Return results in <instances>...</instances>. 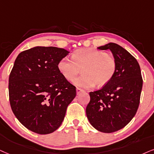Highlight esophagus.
I'll return each instance as SVG.
<instances>
[{
	"instance_id": "34e87169",
	"label": "esophagus",
	"mask_w": 154,
	"mask_h": 154,
	"mask_svg": "<svg viewBox=\"0 0 154 154\" xmlns=\"http://www.w3.org/2000/svg\"><path fill=\"white\" fill-rule=\"evenodd\" d=\"M83 89H81V88H76V93H77V94H79L81 92H83Z\"/></svg>"
}]
</instances>
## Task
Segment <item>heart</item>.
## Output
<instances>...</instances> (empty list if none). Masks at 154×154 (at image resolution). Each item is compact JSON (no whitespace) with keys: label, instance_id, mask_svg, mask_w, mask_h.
Returning <instances> with one entry per match:
<instances>
[{"label":"heart","instance_id":"b5f03b06","mask_svg":"<svg viewBox=\"0 0 154 154\" xmlns=\"http://www.w3.org/2000/svg\"><path fill=\"white\" fill-rule=\"evenodd\" d=\"M58 68L68 81H72L82 69L83 74L74 80V84L83 88H92L97 85L104 86L112 80L117 70L113 56L96 48L79 49L71 59L64 57L59 60Z\"/></svg>","mask_w":154,"mask_h":154}]
</instances>
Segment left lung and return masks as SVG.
<instances>
[{
    "mask_svg": "<svg viewBox=\"0 0 154 154\" xmlns=\"http://www.w3.org/2000/svg\"><path fill=\"white\" fill-rule=\"evenodd\" d=\"M98 48L111 51L116 60L117 70L109 83L89 93L86 116L96 129L113 133L126 126L136 115L143 79L138 61L126 49L113 43Z\"/></svg>",
    "mask_w": 154,
    "mask_h": 154,
    "instance_id": "obj_1",
    "label": "left lung"
}]
</instances>
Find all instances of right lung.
I'll use <instances>...</instances> for the list:
<instances>
[{
  "instance_id": "obj_1",
  "label": "right lung",
  "mask_w": 154,
  "mask_h": 154,
  "mask_svg": "<svg viewBox=\"0 0 154 154\" xmlns=\"http://www.w3.org/2000/svg\"><path fill=\"white\" fill-rule=\"evenodd\" d=\"M68 53L56 47L37 46L23 51L15 60L9 75L11 107L31 131L48 134L58 129L76 96L75 86L58 68Z\"/></svg>"
}]
</instances>
